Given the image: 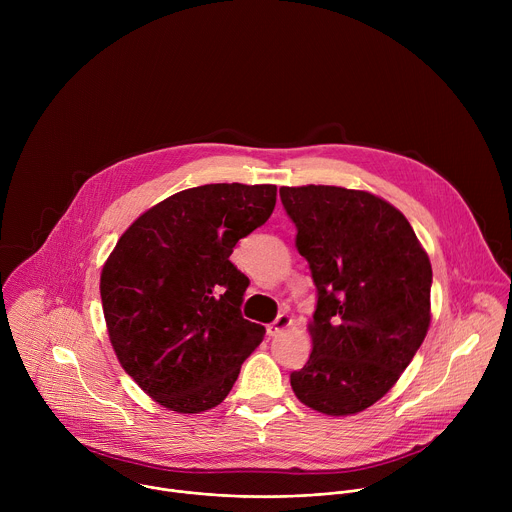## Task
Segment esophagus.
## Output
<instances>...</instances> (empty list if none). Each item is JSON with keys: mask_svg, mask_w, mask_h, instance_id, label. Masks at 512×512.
<instances>
[{"mask_svg": "<svg viewBox=\"0 0 512 512\" xmlns=\"http://www.w3.org/2000/svg\"><path fill=\"white\" fill-rule=\"evenodd\" d=\"M291 324H294V320H291V316L281 314V316H277V318L267 326V334H269V336H277L279 332H283V330L289 328Z\"/></svg>", "mask_w": 512, "mask_h": 512, "instance_id": "esophagus-1", "label": "esophagus"}]
</instances>
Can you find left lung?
I'll return each instance as SVG.
<instances>
[{"mask_svg": "<svg viewBox=\"0 0 512 512\" xmlns=\"http://www.w3.org/2000/svg\"><path fill=\"white\" fill-rule=\"evenodd\" d=\"M279 194L318 289L312 354L291 389L318 413H360L391 391L429 330V257L403 212L367 190L308 184Z\"/></svg>", "mask_w": 512, "mask_h": 512, "instance_id": "obj_1", "label": "left lung"}]
</instances>
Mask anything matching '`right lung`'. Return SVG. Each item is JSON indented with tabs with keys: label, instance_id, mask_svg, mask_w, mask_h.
Returning a JSON list of instances; mask_svg holds the SVG:
<instances>
[{
	"label": "right lung",
	"instance_id": "obj_1",
	"mask_svg": "<svg viewBox=\"0 0 512 512\" xmlns=\"http://www.w3.org/2000/svg\"><path fill=\"white\" fill-rule=\"evenodd\" d=\"M273 184H204L139 214L101 271L107 332L125 373L162 407L223 403L265 328L241 316L239 239L271 216Z\"/></svg>",
	"mask_w": 512,
	"mask_h": 512
}]
</instances>
